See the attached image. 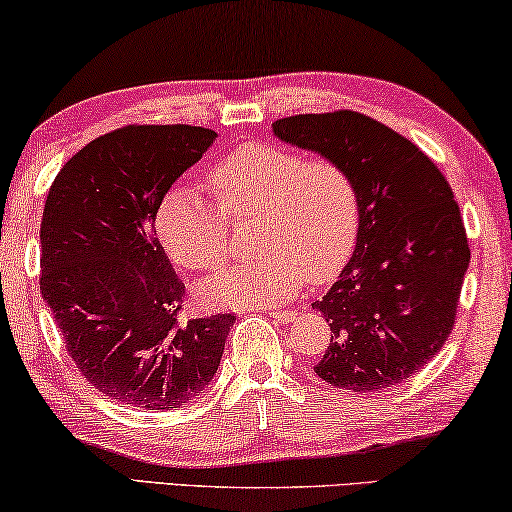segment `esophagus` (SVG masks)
Listing matches in <instances>:
<instances>
[{
  "instance_id": "1",
  "label": "esophagus",
  "mask_w": 512,
  "mask_h": 512,
  "mask_svg": "<svg viewBox=\"0 0 512 512\" xmlns=\"http://www.w3.org/2000/svg\"><path fill=\"white\" fill-rule=\"evenodd\" d=\"M269 317H273L276 324H292L294 319H299V312L296 310H269Z\"/></svg>"
}]
</instances>
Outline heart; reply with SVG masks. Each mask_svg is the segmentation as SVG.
<instances>
[{
	"label": "heart",
	"instance_id": "heart-1",
	"mask_svg": "<svg viewBox=\"0 0 512 512\" xmlns=\"http://www.w3.org/2000/svg\"><path fill=\"white\" fill-rule=\"evenodd\" d=\"M213 207L197 190L172 186L160 197L154 227L160 246L186 271H209L227 257V220L255 218L246 264L200 282L211 308H266L326 282L349 262L358 239V188L340 160L308 158L276 144H246L211 167Z\"/></svg>",
	"mask_w": 512,
	"mask_h": 512
}]
</instances>
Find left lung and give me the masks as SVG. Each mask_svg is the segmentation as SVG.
Masks as SVG:
<instances>
[{
    "label": "left lung",
    "instance_id": "8db88e82",
    "mask_svg": "<svg viewBox=\"0 0 512 512\" xmlns=\"http://www.w3.org/2000/svg\"><path fill=\"white\" fill-rule=\"evenodd\" d=\"M273 135L340 160L361 202L354 255L312 303L331 326L315 372L354 393L400 384L455 324L471 253L451 186L414 142L361 112L296 114L273 121Z\"/></svg>",
    "mask_w": 512,
    "mask_h": 512
}]
</instances>
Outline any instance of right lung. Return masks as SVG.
Instances as JSON below:
<instances>
[{"label": "right lung", "mask_w": 512, "mask_h": 512, "mask_svg": "<svg viewBox=\"0 0 512 512\" xmlns=\"http://www.w3.org/2000/svg\"><path fill=\"white\" fill-rule=\"evenodd\" d=\"M216 140L202 126H126L61 167L41 220V294L91 386L177 409L211 384L234 315L179 322L183 282L156 239L167 190Z\"/></svg>", "instance_id": "right-lung-1"}]
</instances>
